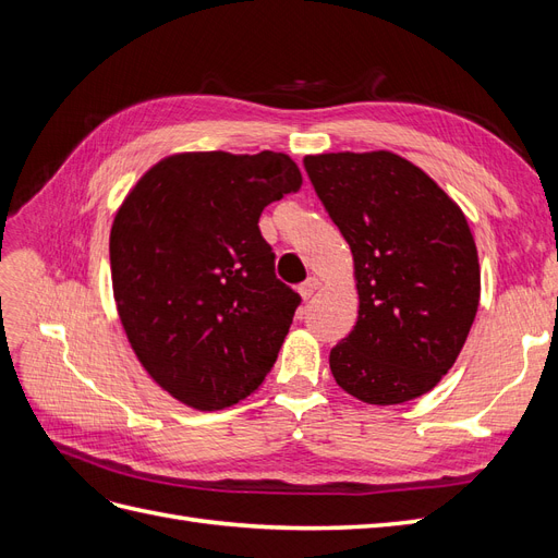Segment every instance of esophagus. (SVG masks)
<instances>
[{
    "instance_id": "34e87169",
    "label": "esophagus",
    "mask_w": 558,
    "mask_h": 558,
    "mask_svg": "<svg viewBox=\"0 0 558 558\" xmlns=\"http://www.w3.org/2000/svg\"><path fill=\"white\" fill-rule=\"evenodd\" d=\"M318 286H320V283H318V279H316V277H310L307 281H302V283H300L298 293L302 295V300H310V298L318 291Z\"/></svg>"
}]
</instances>
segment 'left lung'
Returning <instances> with one entry per match:
<instances>
[{"mask_svg": "<svg viewBox=\"0 0 558 558\" xmlns=\"http://www.w3.org/2000/svg\"><path fill=\"white\" fill-rule=\"evenodd\" d=\"M305 170L351 248L359 289L356 326L330 351L335 381L369 404L428 393L459 359L480 305L463 211L388 150L307 156Z\"/></svg>", "mask_w": 558, "mask_h": 558, "instance_id": "8db88e82", "label": "left lung"}]
</instances>
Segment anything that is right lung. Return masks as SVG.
Returning <instances> with one entry per match:
<instances>
[{
  "mask_svg": "<svg viewBox=\"0 0 558 558\" xmlns=\"http://www.w3.org/2000/svg\"><path fill=\"white\" fill-rule=\"evenodd\" d=\"M300 185L298 165L272 150L179 154L150 167L118 209V316L146 373L189 408H230L272 369L300 295L277 279L258 218Z\"/></svg>",
  "mask_w": 558,
  "mask_h": 558,
  "instance_id": "right-lung-1",
  "label": "right lung"
}]
</instances>
